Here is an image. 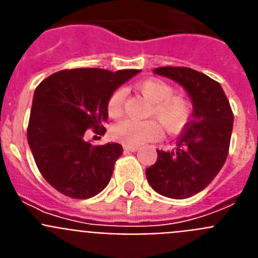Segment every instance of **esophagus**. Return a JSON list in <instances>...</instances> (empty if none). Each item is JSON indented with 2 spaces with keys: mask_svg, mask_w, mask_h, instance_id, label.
<instances>
[{
  "mask_svg": "<svg viewBox=\"0 0 258 258\" xmlns=\"http://www.w3.org/2000/svg\"><path fill=\"white\" fill-rule=\"evenodd\" d=\"M124 150L127 152H136L137 150H138V147H136V146H129V145H125L124 146Z\"/></svg>",
  "mask_w": 258,
  "mask_h": 258,
  "instance_id": "esophagus-1",
  "label": "esophagus"
}]
</instances>
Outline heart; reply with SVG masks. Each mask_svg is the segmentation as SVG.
I'll return each mask as SVG.
<instances>
[{
	"label": "heart",
	"instance_id": "b5f03b06",
	"mask_svg": "<svg viewBox=\"0 0 258 258\" xmlns=\"http://www.w3.org/2000/svg\"><path fill=\"white\" fill-rule=\"evenodd\" d=\"M137 89L152 103L150 115L161 122L166 131L173 132L183 126L190 116V104L184 98L174 94L172 86L159 79H149L137 84ZM125 99L124 89H116L107 103L111 116H118L122 111ZM115 140L129 146H142L160 136V126L154 120L138 121L125 118L112 126Z\"/></svg>",
	"mask_w": 258,
	"mask_h": 258
}]
</instances>
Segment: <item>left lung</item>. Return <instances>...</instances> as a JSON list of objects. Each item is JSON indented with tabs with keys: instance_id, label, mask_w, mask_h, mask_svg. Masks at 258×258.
<instances>
[{
	"instance_id": "8db88e82",
	"label": "left lung",
	"mask_w": 258,
	"mask_h": 258,
	"mask_svg": "<svg viewBox=\"0 0 258 258\" xmlns=\"http://www.w3.org/2000/svg\"><path fill=\"white\" fill-rule=\"evenodd\" d=\"M154 74L186 90L192 120L184 126L174 151L156 150L157 160L146 169V177L163 197L187 199L204 190L226 161L234 115L222 86L207 75L187 67L155 68Z\"/></svg>"
}]
</instances>
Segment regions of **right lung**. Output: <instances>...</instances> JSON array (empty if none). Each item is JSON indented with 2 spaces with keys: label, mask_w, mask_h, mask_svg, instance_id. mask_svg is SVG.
Segmentation results:
<instances>
[{
  "label": "right lung",
  "mask_w": 258,
  "mask_h": 258,
  "mask_svg": "<svg viewBox=\"0 0 258 258\" xmlns=\"http://www.w3.org/2000/svg\"><path fill=\"white\" fill-rule=\"evenodd\" d=\"M140 70L77 68L52 74L36 88L27 140L42 177L66 197L89 199L108 184L122 146H94L86 131L104 134L107 103Z\"/></svg>",
  "instance_id": "add662e5"
}]
</instances>
